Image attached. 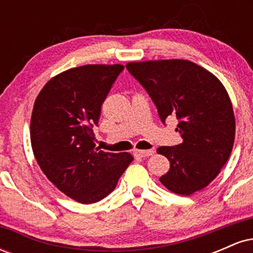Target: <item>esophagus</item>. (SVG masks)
<instances>
[{
    "mask_svg": "<svg viewBox=\"0 0 253 253\" xmlns=\"http://www.w3.org/2000/svg\"><path fill=\"white\" fill-rule=\"evenodd\" d=\"M134 156L139 157V158H147V157L152 156L155 153L153 150H134Z\"/></svg>",
    "mask_w": 253,
    "mask_h": 253,
    "instance_id": "1",
    "label": "esophagus"
}]
</instances>
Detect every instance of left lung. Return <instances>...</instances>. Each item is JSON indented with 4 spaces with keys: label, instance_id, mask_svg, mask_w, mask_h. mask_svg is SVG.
I'll return each instance as SVG.
<instances>
[{
    "label": "left lung",
    "instance_id": "1",
    "mask_svg": "<svg viewBox=\"0 0 253 253\" xmlns=\"http://www.w3.org/2000/svg\"><path fill=\"white\" fill-rule=\"evenodd\" d=\"M127 70L146 89L161 120L175 115L183 143L161 146L170 169L159 178L168 190L189 196L207 187L228 161L236 135L233 107L223 84L184 59L132 62Z\"/></svg>",
    "mask_w": 253,
    "mask_h": 253
}]
</instances>
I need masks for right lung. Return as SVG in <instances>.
I'll use <instances>...</instances> for the list:
<instances>
[{
	"instance_id": "add662e5",
	"label": "right lung",
	"mask_w": 253,
	"mask_h": 253,
	"mask_svg": "<svg viewBox=\"0 0 253 253\" xmlns=\"http://www.w3.org/2000/svg\"><path fill=\"white\" fill-rule=\"evenodd\" d=\"M124 65L88 64L52 77L36 98L31 144L45 176L66 196L94 203L109 195L132 163L128 152L96 147L92 126Z\"/></svg>"
}]
</instances>
